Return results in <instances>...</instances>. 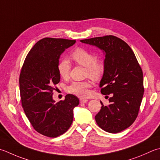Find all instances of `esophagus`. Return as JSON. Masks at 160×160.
I'll use <instances>...</instances> for the list:
<instances>
[{
  "mask_svg": "<svg viewBox=\"0 0 160 160\" xmlns=\"http://www.w3.org/2000/svg\"><path fill=\"white\" fill-rule=\"evenodd\" d=\"M87 101H88V100H87V99H84V98H80V102L81 103L87 102Z\"/></svg>",
  "mask_w": 160,
  "mask_h": 160,
  "instance_id": "34e87169",
  "label": "esophagus"
}]
</instances>
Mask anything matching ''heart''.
<instances>
[{
    "mask_svg": "<svg viewBox=\"0 0 160 160\" xmlns=\"http://www.w3.org/2000/svg\"><path fill=\"white\" fill-rule=\"evenodd\" d=\"M71 58L78 64L86 67L85 74L92 79L98 80L102 76L105 71V64L101 60L96 59V55L87 50L78 48L71 53ZM71 63L68 59L63 58L59 60L58 64V73L62 78L67 79L69 76ZM92 83L89 81L73 82L67 87V91L75 96L87 98L90 94L89 89Z\"/></svg>",
    "mask_w": 160,
    "mask_h": 160,
    "instance_id": "1",
    "label": "heart"
}]
</instances>
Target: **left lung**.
Instances as JSON below:
<instances>
[{
  "label": "left lung",
  "instance_id": "1",
  "mask_svg": "<svg viewBox=\"0 0 160 160\" xmlns=\"http://www.w3.org/2000/svg\"><path fill=\"white\" fill-rule=\"evenodd\" d=\"M96 46L105 55V71L99 87L103 95L112 93L109 104L101 101L96 115L98 126L110 133L130 127L137 117L143 92V72L132 50L122 39L112 35L80 40Z\"/></svg>",
  "mask_w": 160,
  "mask_h": 160
}]
</instances>
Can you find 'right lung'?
Segmentation results:
<instances>
[{
    "label": "right lung",
    "mask_w": 160,
    "mask_h": 160,
    "mask_svg": "<svg viewBox=\"0 0 160 160\" xmlns=\"http://www.w3.org/2000/svg\"><path fill=\"white\" fill-rule=\"evenodd\" d=\"M76 43L75 40L43 38L27 55L19 78L23 110L34 130L48 137L67 132L73 119V109L79 99L67 94L55 103L52 92L60 81L58 64L60 55Z\"/></svg>",
    "instance_id": "add662e5"
}]
</instances>
